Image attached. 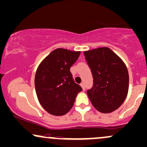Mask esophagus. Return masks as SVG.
<instances>
[{"mask_svg": "<svg viewBox=\"0 0 147 147\" xmlns=\"http://www.w3.org/2000/svg\"><path fill=\"white\" fill-rule=\"evenodd\" d=\"M80 86L82 87V88H83V90H84L86 89V87H85V84H84V83H80Z\"/></svg>", "mask_w": 147, "mask_h": 147, "instance_id": "34e87169", "label": "esophagus"}]
</instances>
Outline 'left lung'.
<instances>
[{"label":"left lung","mask_w":147,"mask_h":147,"mask_svg":"<svg viewBox=\"0 0 147 147\" xmlns=\"http://www.w3.org/2000/svg\"><path fill=\"white\" fill-rule=\"evenodd\" d=\"M92 71L94 84L88 90L93 107L101 113L118 109L126 99L129 88V74L124 61L107 47L84 52Z\"/></svg>","instance_id":"8db88e82"}]
</instances>
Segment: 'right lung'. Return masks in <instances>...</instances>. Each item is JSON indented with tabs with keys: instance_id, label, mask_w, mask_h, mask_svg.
<instances>
[{
	"instance_id": "obj_1",
	"label": "right lung",
	"mask_w": 147,
	"mask_h": 147,
	"mask_svg": "<svg viewBox=\"0 0 147 147\" xmlns=\"http://www.w3.org/2000/svg\"><path fill=\"white\" fill-rule=\"evenodd\" d=\"M80 54V51L55 49L38 67L35 76L36 95L40 105L50 114L59 116L67 113L82 90L70 72Z\"/></svg>"
}]
</instances>
